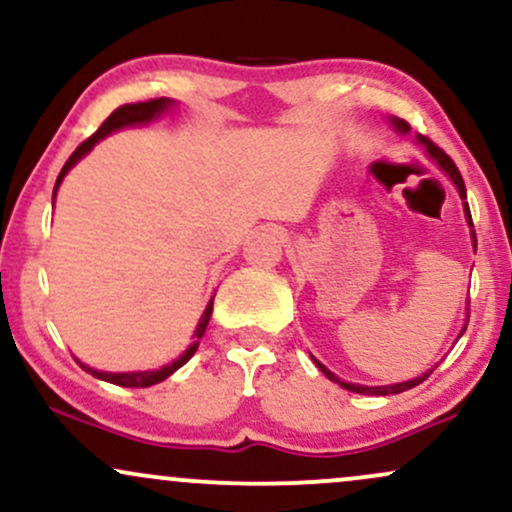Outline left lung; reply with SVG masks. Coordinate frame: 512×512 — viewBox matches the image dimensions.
I'll list each match as a JSON object with an SVG mask.
<instances>
[{
    "mask_svg": "<svg viewBox=\"0 0 512 512\" xmlns=\"http://www.w3.org/2000/svg\"><path fill=\"white\" fill-rule=\"evenodd\" d=\"M390 122H392V127L397 129L399 134H409V125L404 120H399V117H390ZM416 142H419L421 146H424L426 149V154L433 158V161L438 163L440 166V170H445V173L450 175V180L455 182V187H457V192H460V197L462 199H467V190H464V180H462V175H460V170H457V166L455 163H452V158L445 154L443 149H440V146H436L431 142V139H426V137H416ZM464 219H467V223H469V228H472V245H474V250H477V233H474V223H472V214H469V204L464 202ZM467 322H469V313H467ZM467 322H464V327H462V332L467 330ZM462 332H460V337H462ZM313 361H315V366L322 370V373L327 375V378L332 380V383H337V385H342L344 390H349V392H358V395H399V392H404V390H411V387H416V385H421L424 383V380L428 378V375L433 373V368L428 370V373H424V375H419V378H414V380H404V383H395V385H378V387H368V385H356V383H344L342 378H337V375L332 373V370H327L325 366H322L320 361H317V358L313 356Z\"/></svg>",
    "mask_w": 512,
    "mask_h": 512,
    "instance_id": "obj_1",
    "label": "left lung"
}]
</instances>
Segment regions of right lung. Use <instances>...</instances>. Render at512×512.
Segmentation results:
<instances>
[{
  "instance_id": "right-lung-1",
  "label": "right lung",
  "mask_w": 512,
  "mask_h": 512,
  "mask_svg": "<svg viewBox=\"0 0 512 512\" xmlns=\"http://www.w3.org/2000/svg\"><path fill=\"white\" fill-rule=\"evenodd\" d=\"M173 105H175V101H170V98H154V101H146V103H129V105H120V108H117L115 113L110 115L108 120H105L101 127H98V132H96V134H91V137H88L84 144L76 146L74 154L69 156V161H67V163H64L62 173L57 175L55 192H52V199H55V195H57V187L62 185L64 175L69 173V168L76 166V163H79L81 158H84V156L88 154V151L93 149V146H96L98 142H101V139L108 137L110 132H117V129H122V127L146 125V122H151V120H156V117H161L163 113H166V110L173 108ZM211 310H214V298H211V301H209L207 310H204V315L199 317V325H197V330H195V342H192L190 346H187L185 354H182L180 358H175L173 363H168V366H163V368H156V370H134V373H108V370H96V368L86 366V363H81V361H76V363H79V366L84 368L86 373H91L93 378L105 380V383L122 385V387H151V385L161 383V380H166L168 375H173L175 370H178L180 366H185V363L190 361L192 356H195V351H197V346H199V339L204 337V330H207V325H209Z\"/></svg>"
}]
</instances>
